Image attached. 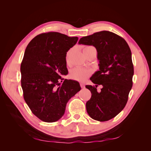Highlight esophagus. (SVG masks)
Instances as JSON below:
<instances>
[{"mask_svg":"<svg viewBox=\"0 0 151 151\" xmlns=\"http://www.w3.org/2000/svg\"><path fill=\"white\" fill-rule=\"evenodd\" d=\"M80 85H81V88H85V85H84L83 83H81Z\"/></svg>","mask_w":151,"mask_h":151,"instance_id":"1","label":"esophagus"}]
</instances>
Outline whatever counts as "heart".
<instances>
[{"label":"heart","mask_w":151,"mask_h":151,"mask_svg":"<svg viewBox=\"0 0 151 151\" xmlns=\"http://www.w3.org/2000/svg\"><path fill=\"white\" fill-rule=\"evenodd\" d=\"M91 46L86 47L84 49L91 47ZM68 53H67L68 55ZM91 74V71L88 69H86L82 67H76L70 72V77L73 79H75L79 81H84Z\"/></svg>","instance_id":"b5f03b06"}]
</instances>
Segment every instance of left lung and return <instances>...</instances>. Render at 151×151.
Returning a JSON list of instances; mask_svg holds the SVG:
<instances>
[{
  "label": "left lung",
  "instance_id": "left-lung-1",
  "mask_svg": "<svg viewBox=\"0 0 151 151\" xmlns=\"http://www.w3.org/2000/svg\"><path fill=\"white\" fill-rule=\"evenodd\" d=\"M79 44L94 46L99 60V70L90 78L96 85L86 86L91 93L87 112L95 120L108 121L121 112L128 101L134 72L131 50L124 39L108 31L84 36ZM98 85L103 86L100 92Z\"/></svg>",
  "mask_w": 151,
  "mask_h": 151
}]
</instances>
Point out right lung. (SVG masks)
<instances>
[{
  "mask_svg": "<svg viewBox=\"0 0 151 151\" xmlns=\"http://www.w3.org/2000/svg\"><path fill=\"white\" fill-rule=\"evenodd\" d=\"M77 40L48 32L35 36L26 48L21 65L23 96L32 113L43 122L61 118L68 100L81 90L78 82L63 81L61 76L68 74L66 54Z\"/></svg>",
  "mask_w": 151,
  "mask_h": 151,
  "instance_id": "1",
  "label": "right lung"
}]
</instances>
